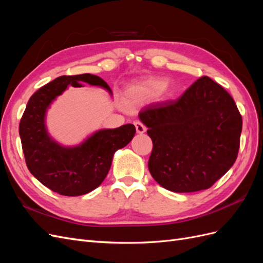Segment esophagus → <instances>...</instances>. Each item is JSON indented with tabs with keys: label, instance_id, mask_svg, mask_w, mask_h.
Listing matches in <instances>:
<instances>
[{
	"label": "esophagus",
	"instance_id": "34e87169",
	"mask_svg": "<svg viewBox=\"0 0 263 263\" xmlns=\"http://www.w3.org/2000/svg\"><path fill=\"white\" fill-rule=\"evenodd\" d=\"M134 125H135V127H136V130H137V133L138 134H144L145 132H146V126L142 124L141 122H139V121H136L134 123Z\"/></svg>",
	"mask_w": 263,
	"mask_h": 263
}]
</instances>
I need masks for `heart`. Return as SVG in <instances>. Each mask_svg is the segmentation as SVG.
<instances>
[{
	"label": "heart",
	"instance_id": "obj_1",
	"mask_svg": "<svg viewBox=\"0 0 263 263\" xmlns=\"http://www.w3.org/2000/svg\"><path fill=\"white\" fill-rule=\"evenodd\" d=\"M165 83L163 80H159V79H147L141 82L135 84L130 92L138 97H154L160 91L163 90Z\"/></svg>",
	"mask_w": 263,
	"mask_h": 263
}]
</instances>
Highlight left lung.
<instances>
[{
	"label": "left lung",
	"mask_w": 263,
	"mask_h": 263,
	"mask_svg": "<svg viewBox=\"0 0 263 263\" xmlns=\"http://www.w3.org/2000/svg\"><path fill=\"white\" fill-rule=\"evenodd\" d=\"M139 118L154 144L149 171L172 192L209 189L236 161L242 118L230 94L209 77L177 100L145 106Z\"/></svg>",
	"instance_id": "left-lung-1"
}]
</instances>
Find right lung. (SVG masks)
<instances>
[{
    "instance_id": "right-lung-1",
    "label": "right lung",
    "mask_w": 263,
    "mask_h": 263,
    "mask_svg": "<svg viewBox=\"0 0 263 263\" xmlns=\"http://www.w3.org/2000/svg\"><path fill=\"white\" fill-rule=\"evenodd\" d=\"M83 82L100 85L110 92L98 76H62L31 95L20 123L22 148L29 172L60 195L78 196L97 189L109 171L115 151L129 144L136 133L133 124L102 129L77 147H62L50 138L45 125L46 110L68 85Z\"/></svg>"
}]
</instances>
